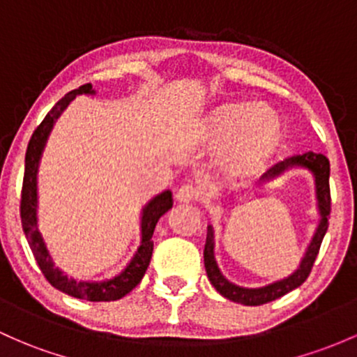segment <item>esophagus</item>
Here are the masks:
<instances>
[{
	"label": "esophagus",
	"instance_id": "1",
	"mask_svg": "<svg viewBox=\"0 0 357 357\" xmlns=\"http://www.w3.org/2000/svg\"><path fill=\"white\" fill-rule=\"evenodd\" d=\"M199 195H201V189H199L197 185H192V183H185V185H182L177 190V194H175V199H177L178 202H192V201H197Z\"/></svg>",
	"mask_w": 357,
	"mask_h": 357
}]
</instances>
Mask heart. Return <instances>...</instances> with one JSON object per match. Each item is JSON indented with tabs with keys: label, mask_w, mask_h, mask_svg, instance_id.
<instances>
[{
	"label": "heart",
	"mask_w": 357,
	"mask_h": 357,
	"mask_svg": "<svg viewBox=\"0 0 357 357\" xmlns=\"http://www.w3.org/2000/svg\"><path fill=\"white\" fill-rule=\"evenodd\" d=\"M208 139L214 146H229V170L250 175L274 155L281 139V119L264 103H226L211 116Z\"/></svg>",
	"instance_id": "heart-1"
}]
</instances>
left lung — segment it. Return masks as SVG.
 Returning a JSON list of instances; mask_svg holds the SVG:
<instances>
[{"instance_id": "obj_1", "label": "left lung", "mask_w": 357, "mask_h": 357, "mask_svg": "<svg viewBox=\"0 0 357 357\" xmlns=\"http://www.w3.org/2000/svg\"><path fill=\"white\" fill-rule=\"evenodd\" d=\"M291 168H305V170L312 172L313 180H315L317 209L318 216H320L315 233L312 236V241H310L308 248H306L305 255H303L300 266H298V269L293 274L262 287H243L228 281L223 275V272L220 271V267H218L216 257H214V229L213 226L208 225V236H206L204 245V267L206 272H208L211 284L216 287V291L221 296L228 298L229 301L240 303V305L245 306H259L264 305V303L274 301L278 298L284 296L289 291L300 287L306 281L310 272H312L318 250H320L321 240H324L325 233H327L328 216H331V185H328L331 163H328L327 156H324L321 153L308 151L303 153V155L291 156V158L284 160V162H279L271 170H267L262 175V178H260L259 185L281 177L284 172L291 170Z\"/></svg>"}]
</instances>
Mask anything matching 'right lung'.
I'll return each mask as SVG.
<instances>
[{
    "label": "right lung",
    "mask_w": 357,
    "mask_h": 357,
    "mask_svg": "<svg viewBox=\"0 0 357 357\" xmlns=\"http://www.w3.org/2000/svg\"><path fill=\"white\" fill-rule=\"evenodd\" d=\"M76 95H95L93 86L90 83L79 86L78 90H73L64 95L59 102L49 110L47 116L40 122L29 141L25 153V174L24 187H22V202H20V216L24 233L29 241L32 254L39 264L42 274L45 275L49 282L56 289L70 294L73 298L86 301H116L124 298L126 294L141 282L144 272H146L149 260L153 255V231L158 223L160 218L172 209L174 199L170 190H163L162 194L155 195L151 201L141 211V241L137 250L134 252L132 259L117 275L105 279V281H78L75 278H68L59 267H56L52 260L51 252L45 245L42 233L39 231V218H37V208H39V194H37V174H39V165L42 153H44L45 143L49 139L52 128L61 114L66 110V107L75 100Z\"/></svg>",
    "instance_id": "1"
}]
</instances>
